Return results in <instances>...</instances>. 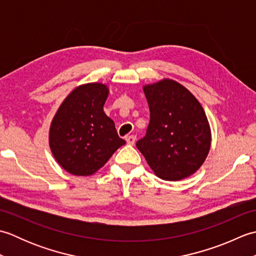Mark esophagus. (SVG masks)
<instances>
[{"label": "esophagus", "mask_w": 256, "mask_h": 256, "mask_svg": "<svg viewBox=\"0 0 256 256\" xmlns=\"http://www.w3.org/2000/svg\"><path fill=\"white\" fill-rule=\"evenodd\" d=\"M126 143L130 144V145H133L135 143V140H136V136L135 135H128V136H126Z\"/></svg>", "instance_id": "34e87169"}]
</instances>
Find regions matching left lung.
Segmentation results:
<instances>
[{
  "mask_svg": "<svg viewBox=\"0 0 256 256\" xmlns=\"http://www.w3.org/2000/svg\"><path fill=\"white\" fill-rule=\"evenodd\" d=\"M150 123L136 146L157 176L179 180L202 165L209 153L211 134L202 106L174 80L145 86Z\"/></svg>",
  "mask_w": 256,
  "mask_h": 256,
  "instance_id": "left-lung-1",
  "label": "left lung"
}]
</instances>
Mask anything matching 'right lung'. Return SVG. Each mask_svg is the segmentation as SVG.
Here are the masks:
<instances>
[{
  "label": "right lung",
  "instance_id": "right-lung-1",
  "mask_svg": "<svg viewBox=\"0 0 256 256\" xmlns=\"http://www.w3.org/2000/svg\"><path fill=\"white\" fill-rule=\"evenodd\" d=\"M108 94L102 84L80 86L64 99L52 120L50 150L58 164L72 175H92L125 144L103 111Z\"/></svg>",
  "mask_w": 256,
  "mask_h": 256
}]
</instances>
